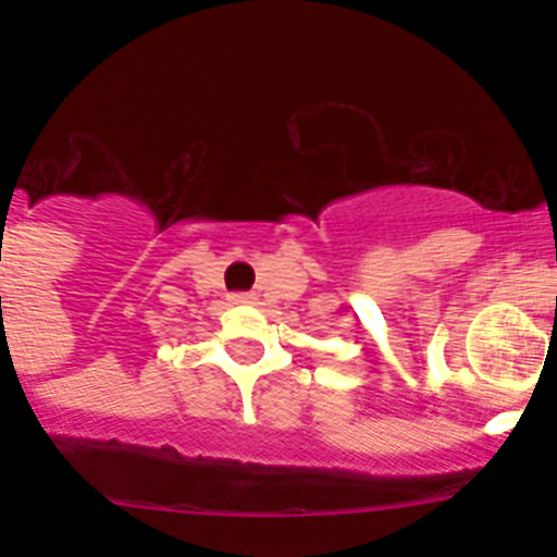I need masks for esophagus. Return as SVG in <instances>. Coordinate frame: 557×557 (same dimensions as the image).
Returning <instances> with one entry per match:
<instances>
[{"mask_svg":"<svg viewBox=\"0 0 557 557\" xmlns=\"http://www.w3.org/2000/svg\"><path fill=\"white\" fill-rule=\"evenodd\" d=\"M231 301H234V304H253L256 298L250 293H236V295H231Z\"/></svg>","mask_w":557,"mask_h":557,"instance_id":"34e87169","label":"esophagus"}]
</instances>
